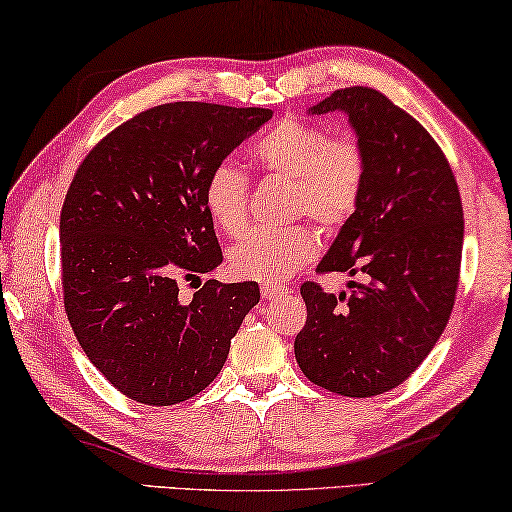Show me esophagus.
Masks as SVG:
<instances>
[{
	"mask_svg": "<svg viewBox=\"0 0 512 512\" xmlns=\"http://www.w3.org/2000/svg\"><path fill=\"white\" fill-rule=\"evenodd\" d=\"M261 292H263V297H265V299H274V297L283 295V292H286V288L279 286V283H263V286H261Z\"/></svg>",
	"mask_w": 512,
	"mask_h": 512,
	"instance_id": "obj_1",
	"label": "esophagus"
}]
</instances>
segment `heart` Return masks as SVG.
Returning a JSON list of instances; mask_svg holds the SVG:
<instances>
[{
    "instance_id": "1",
    "label": "heart",
    "mask_w": 512,
    "mask_h": 512,
    "mask_svg": "<svg viewBox=\"0 0 512 512\" xmlns=\"http://www.w3.org/2000/svg\"><path fill=\"white\" fill-rule=\"evenodd\" d=\"M251 156L265 172L292 179V204L326 229L345 224L356 213L365 183V156L354 138H329L322 127L288 115L258 136ZM247 174L231 163L215 165L204 186L211 220L229 236L247 226ZM320 236L313 226L286 231H251L229 249L231 272L247 281L283 283L301 265L313 261Z\"/></svg>"
}]
</instances>
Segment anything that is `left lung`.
<instances>
[{
    "label": "left lung",
    "mask_w": 512,
    "mask_h": 512,
    "mask_svg": "<svg viewBox=\"0 0 512 512\" xmlns=\"http://www.w3.org/2000/svg\"><path fill=\"white\" fill-rule=\"evenodd\" d=\"M333 111L356 131L365 183L317 272H363L367 281H349V295L301 286L308 317L295 358L324 390L374 397L404 383L445 331L463 254V201L438 142L383 92L342 88L308 108Z\"/></svg>",
    "instance_id": "8db88e82"
}]
</instances>
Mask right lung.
I'll return each mask as SVG.
<instances>
[{
    "mask_svg": "<svg viewBox=\"0 0 512 512\" xmlns=\"http://www.w3.org/2000/svg\"><path fill=\"white\" fill-rule=\"evenodd\" d=\"M270 108L161 104L83 158L61 211L65 313L90 363L147 406L195 397L220 374L258 304L256 281L179 283L222 263L204 206L208 174L270 120Z\"/></svg>",
    "mask_w": 512,
    "mask_h": 512,
    "instance_id": "right-lung-1",
    "label": "right lung"
}]
</instances>
